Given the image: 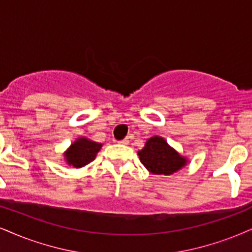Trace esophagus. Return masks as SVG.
Listing matches in <instances>:
<instances>
[{"mask_svg":"<svg viewBox=\"0 0 252 252\" xmlns=\"http://www.w3.org/2000/svg\"><path fill=\"white\" fill-rule=\"evenodd\" d=\"M118 142H119V144L120 145H128V142H129V140H128V139H124V140H120V141H118Z\"/></svg>","mask_w":252,"mask_h":252,"instance_id":"34e87169","label":"esophagus"}]
</instances>
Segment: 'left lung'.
<instances>
[{"label": "left lung", "mask_w": 252, "mask_h": 252, "mask_svg": "<svg viewBox=\"0 0 252 252\" xmlns=\"http://www.w3.org/2000/svg\"><path fill=\"white\" fill-rule=\"evenodd\" d=\"M138 154L141 163L157 175H170L186 164L185 158L174 151L161 136L148 139Z\"/></svg>", "instance_id": "obj_1"}]
</instances>
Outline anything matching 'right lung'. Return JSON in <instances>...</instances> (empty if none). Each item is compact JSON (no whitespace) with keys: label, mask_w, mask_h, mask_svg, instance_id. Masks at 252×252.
Wrapping results in <instances>:
<instances>
[{"label":"right lung","mask_w":252,"mask_h":252,"mask_svg":"<svg viewBox=\"0 0 252 252\" xmlns=\"http://www.w3.org/2000/svg\"><path fill=\"white\" fill-rule=\"evenodd\" d=\"M100 148L101 144L88 140L86 138H80L71 145L69 151L65 153V157L70 166L80 168L92 162Z\"/></svg>","instance_id":"1"}]
</instances>
